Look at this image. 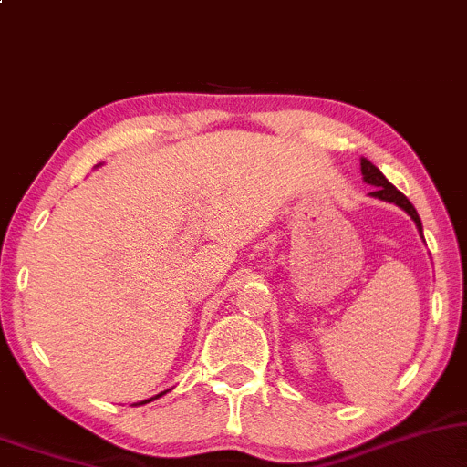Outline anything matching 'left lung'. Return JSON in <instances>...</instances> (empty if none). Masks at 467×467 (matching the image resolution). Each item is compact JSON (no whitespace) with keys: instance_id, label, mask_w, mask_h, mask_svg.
<instances>
[{"instance_id":"left-lung-1","label":"left lung","mask_w":467,"mask_h":467,"mask_svg":"<svg viewBox=\"0 0 467 467\" xmlns=\"http://www.w3.org/2000/svg\"><path fill=\"white\" fill-rule=\"evenodd\" d=\"M361 173H363L365 182L372 184V187H374V191H372L374 198L385 200V202H394L396 206H400V209L407 213V215H411L415 226H418L420 233H422V222H420L418 211L413 209V204L407 200V195H402L400 191H398L394 184H391L389 180L383 176V171H380L379 167L372 165V162H369L368 159H361Z\"/></svg>"}]
</instances>
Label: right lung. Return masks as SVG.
Instances as JSON below:
<instances>
[{
    "instance_id": "add662e5",
    "label": "right lung",
    "mask_w": 467,
    "mask_h": 467,
    "mask_svg": "<svg viewBox=\"0 0 467 467\" xmlns=\"http://www.w3.org/2000/svg\"><path fill=\"white\" fill-rule=\"evenodd\" d=\"M159 396H162V394H159ZM159 396H156V398H159ZM150 400H151V398H150ZM150 400H143L141 404H145V402H150Z\"/></svg>"
}]
</instances>
